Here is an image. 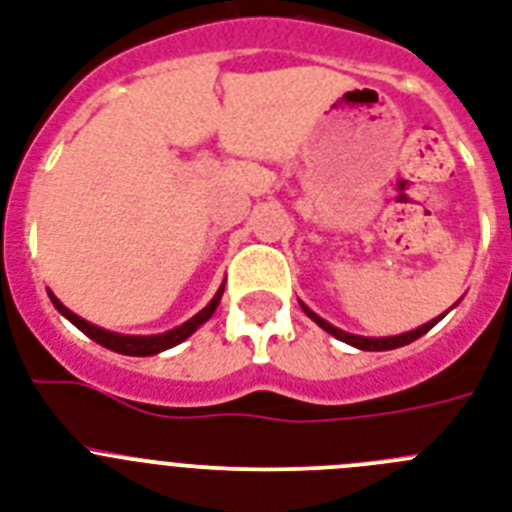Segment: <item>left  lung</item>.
<instances>
[{
	"label": "left lung",
	"instance_id": "obj_1",
	"mask_svg": "<svg viewBox=\"0 0 512 512\" xmlns=\"http://www.w3.org/2000/svg\"><path fill=\"white\" fill-rule=\"evenodd\" d=\"M299 304H302V302H299ZM302 309H304V312H307L309 320H315L322 330H328L330 336H336L338 341L349 343V346H356V349H362V351H390V349H398V346H406V343L416 341V338H422L424 333H427V330H432L437 325V322L442 320V315H440V317H435V320H429L427 325H422V328L409 330V333H401V336L367 338V336H354V333H346V330L336 328V325H330L328 320H322L320 315H315V312H312V309H309L307 304H302Z\"/></svg>",
	"mask_w": 512,
	"mask_h": 512
}]
</instances>
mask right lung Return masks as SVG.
I'll return each mask as SVG.
<instances>
[{"mask_svg": "<svg viewBox=\"0 0 512 512\" xmlns=\"http://www.w3.org/2000/svg\"><path fill=\"white\" fill-rule=\"evenodd\" d=\"M49 296H51V302H54V307H57L59 312H62V315L67 317L72 325H75V328L83 330L90 341L101 343L103 349H111V351H117V354H127V356H153V354H161V351L171 349V346H176V343L187 341V338H190L205 320H210V315L216 312L218 302H221L223 286L216 291V296L210 299L208 307L200 309V312H197L195 317H190V320L184 322V325L169 330V333H161V336H122V333H111V330H103V328H98V325H93V322L83 320V317H77L75 312L64 307V304L59 302L57 296L51 294V291H49Z\"/></svg>", "mask_w": 512, "mask_h": 512, "instance_id": "1", "label": "right lung"}]
</instances>
